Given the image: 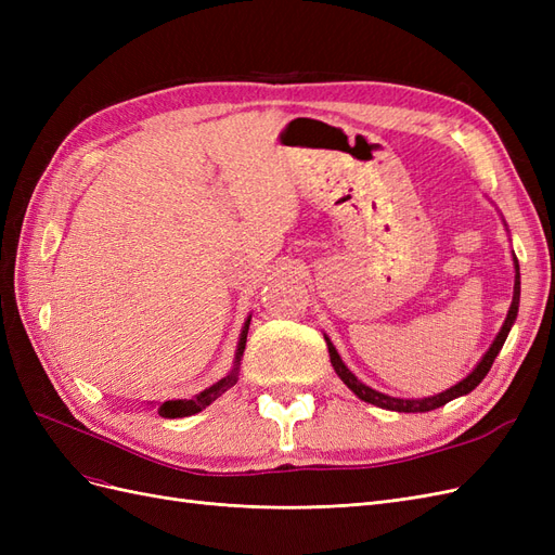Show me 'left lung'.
<instances>
[{
  "label": "left lung",
  "mask_w": 555,
  "mask_h": 555,
  "mask_svg": "<svg viewBox=\"0 0 555 555\" xmlns=\"http://www.w3.org/2000/svg\"><path fill=\"white\" fill-rule=\"evenodd\" d=\"M514 268H516L514 298H512V306H509V312H507L505 324H502L500 333L495 335L493 345H491V347H489V351H486V354L481 357V361L477 363L475 371L469 373L465 379H461L456 386H451V389H447V391H442V393H438V396H430V398H416V400H414V398H412V400H408V398H393V396L379 393V391L371 389V386H365L361 379H357V375L351 373L349 367L343 363V359H340L338 351H335L333 343H331V340L326 338V335H324L326 347H328V357H331V363H333V371L338 373V377H340V379L349 386V389L354 391L361 400L371 402V405H377V408H382V410H393V412H430V410H438V408L447 405V402H449V400H453V398H459V396L469 393V391H473L475 386H477L486 375H489V371H491V365H493L495 357L500 354V349H502V345H505L507 335H509V331H512V326H514V322H516V314H518V298H520V273H518V261H516V257H514Z\"/></svg>",
  "instance_id": "8db88e82"
}]
</instances>
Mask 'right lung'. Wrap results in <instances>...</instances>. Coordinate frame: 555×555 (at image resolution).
<instances>
[{"label":"right lung","mask_w":555,"mask_h":555,"mask_svg":"<svg viewBox=\"0 0 555 555\" xmlns=\"http://www.w3.org/2000/svg\"><path fill=\"white\" fill-rule=\"evenodd\" d=\"M249 319H251V314L245 319L243 331H241V340H238V349H236V365H233V371L227 377H222L220 382H215L212 386H208V389H204L201 393H196L194 398H190V400H166V402H162L159 410H157L162 416H166V418L192 416V414H196L201 410H206L212 400L220 398L227 389H231V386L238 382V363H241V357H243V351H245V343H247ZM150 405H153V402H150Z\"/></svg>","instance_id":"1"}]
</instances>
